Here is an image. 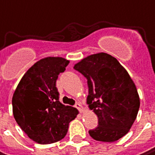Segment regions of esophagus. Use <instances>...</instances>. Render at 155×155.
Masks as SVG:
<instances>
[{
  "label": "esophagus",
  "mask_w": 155,
  "mask_h": 155,
  "mask_svg": "<svg viewBox=\"0 0 155 155\" xmlns=\"http://www.w3.org/2000/svg\"><path fill=\"white\" fill-rule=\"evenodd\" d=\"M75 107H76V108H77L80 112H82V111H83V110H84V108H83V106H82L80 104H77L75 105Z\"/></svg>",
  "instance_id": "34e87169"
}]
</instances>
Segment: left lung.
Returning a JSON list of instances; mask_svg holds the SVG:
<instances>
[{
	"label": "left lung",
	"instance_id": "8db88e82",
	"mask_svg": "<svg viewBox=\"0 0 155 155\" xmlns=\"http://www.w3.org/2000/svg\"><path fill=\"white\" fill-rule=\"evenodd\" d=\"M74 68L87 79V104L98 117V126L89 130V135L102 142L124 137L140 106L137 87L126 69L104 52L88 56Z\"/></svg>",
	"mask_w": 155,
	"mask_h": 155
}]
</instances>
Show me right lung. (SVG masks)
Here are the masks:
<instances>
[{
  "label": "right lung",
  "instance_id": "add662e5",
  "mask_svg": "<svg viewBox=\"0 0 155 155\" xmlns=\"http://www.w3.org/2000/svg\"><path fill=\"white\" fill-rule=\"evenodd\" d=\"M68 61L47 57L35 63L21 78L12 97L14 118L35 142L46 145L60 141L78 110L59 101L56 80Z\"/></svg>",
  "mask_w": 155,
  "mask_h": 155
}]
</instances>
